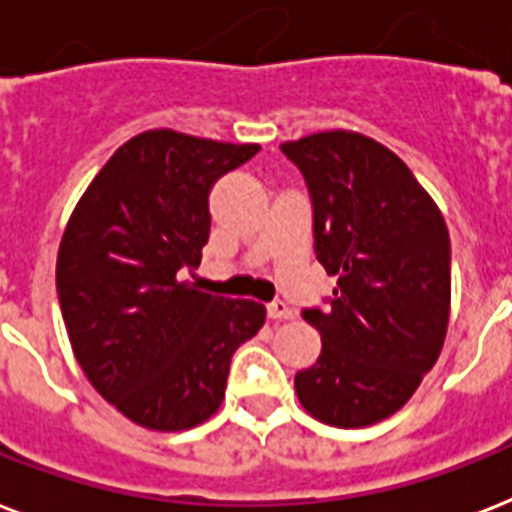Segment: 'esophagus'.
<instances>
[{
	"instance_id": "esophagus-1",
	"label": "esophagus",
	"mask_w": 512,
	"mask_h": 512,
	"mask_svg": "<svg viewBox=\"0 0 512 512\" xmlns=\"http://www.w3.org/2000/svg\"><path fill=\"white\" fill-rule=\"evenodd\" d=\"M268 318L270 321H289V318H294V313L286 302L276 299V302H270L268 305Z\"/></svg>"
}]
</instances>
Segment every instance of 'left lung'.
Segmentation results:
<instances>
[{
	"mask_svg": "<svg viewBox=\"0 0 512 512\" xmlns=\"http://www.w3.org/2000/svg\"><path fill=\"white\" fill-rule=\"evenodd\" d=\"M313 199L315 257L336 276L326 310H305L323 350L294 389L307 413L363 429L405 405L434 368L450 323V234L392 149L355 131L281 144Z\"/></svg>",
	"mask_w": 512,
	"mask_h": 512,
	"instance_id": "1",
	"label": "left lung"
}]
</instances>
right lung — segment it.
Masks as SVG:
<instances>
[{
    "label": "right lung",
    "mask_w": 512,
    "mask_h": 512,
    "mask_svg": "<svg viewBox=\"0 0 512 512\" xmlns=\"http://www.w3.org/2000/svg\"><path fill=\"white\" fill-rule=\"evenodd\" d=\"M257 149L144 131L105 162L65 226L57 294L73 355L144 429L207 421L226 397L234 352L263 328L260 302L213 297L181 278L210 239V189Z\"/></svg>",
    "instance_id": "1"
}]
</instances>
